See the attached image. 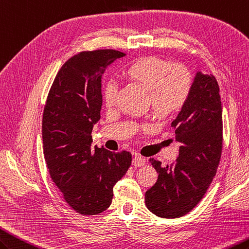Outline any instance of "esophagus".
Instances as JSON below:
<instances>
[{
  "mask_svg": "<svg viewBox=\"0 0 249 249\" xmlns=\"http://www.w3.org/2000/svg\"><path fill=\"white\" fill-rule=\"evenodd\" d=\"M132 164L135 167H142L146 164V160L142 157H134L133 160H132Z\"/></svg>",
  "mask_w": 249,
  "mask_h": 249,
  "instance_id": "34e87169",
  "label": "esophagus"
}]
</instances>
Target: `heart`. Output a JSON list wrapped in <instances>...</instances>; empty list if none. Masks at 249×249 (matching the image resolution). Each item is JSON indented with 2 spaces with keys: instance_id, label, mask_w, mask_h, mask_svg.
Returning <instances> with one entry per match:
<instances>
[{
  "instance_id": "b5f03b06",
  "label": "heart",
  "mask_w": 249,
  "mask_h": 249,
  "mask_svg": "<svg viewBox=\"0 0 249 249\" xmlns=\"http://www.w3.org/2000/svg\"><path fill=\"white\" fill-rule=\"evenodd\" d=\"M131 80L149 90L151 107L162 118L178 113L191 96L193 79L184 66L160 56H146L136 59L125 70ZM117 83L108 79L102 87L103 101L113 106L117 95Z\"/></svg>"
}]
</instances>
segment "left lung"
<instances>
[{
    "label": "left lung",
    "mask_w": 249,
    "mask_h": 249,
    "mask_svg": "<svg viewBox=\"0 0 249 249\" xmlns=\"http://www.w3.org/2000/svg\"><path fill=\"white\" fill-rule=\"evenodd\" d=\"M171 126L180 143L179 157L165 167L150 159L159 177L145 195L149 211L163 218L189 213L216 174L223 148V109L213 74L197 71L189 100Z\"/></svg>",
    "instance_id": "1"
}]
</instances>
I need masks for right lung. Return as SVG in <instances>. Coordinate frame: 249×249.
I'll return each instance as SVG.
<instances>
[{
	"label": "right lung",
	"instance_id": "obj_1",
	"mask_svg": "<svg viewBox=\"0 0 249 249\" xmlns=\"http://www.w3.org/2000/svg\"><path fill=\"white\" fill-rule=\"evenodd\" d=\"M124 53L81 52L59 69L42 116L43 154L53 182L76 212L96 215L110 206L113 187L129 169L130 152L91 148L93 124L100 120L101 78Z\"/></svg>",
	"mask_w": 249,
	"mask_h": 249
}]
</instances>
